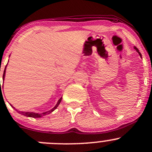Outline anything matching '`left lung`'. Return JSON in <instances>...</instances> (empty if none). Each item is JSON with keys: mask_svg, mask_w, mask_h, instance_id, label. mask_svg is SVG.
<instances>
[{"mask_svg": "<svg viewBox=\"0 0 152 152\" xmlns=\"http://www.w3.org/2000/svg\"><path fill=\"white\" fill-rule=\"evenodd\" d=\"M134 49H135L136 50H137V51L138 52V53H139V55H140V56H142V55H141V53H140V52H139V49H138V48H137V47H136V46H134Z\"/></svg>", "mask_w": 152, "mask_h": 152, "instance_id": "8db88e82", "label": "left lung"}]
</instances>
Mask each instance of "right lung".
Returning a JSON list of instances; mask_svg holds the SVG:
<instances>
[{"instance_id": "1", "label": "right lung", "mask_w": 152, "mask_h": 152, "mask_svg": "<svg viewBox=\"0 0 152 152\" xmlns=\"http://www.w3.org/2000/svg\"><path fill=\"white\" fill-rule=\"evenodd\" d=\"M6 66H7V65H6ZM6 68H5V69H4V72H3V81H4L5 74H6ZM0 82H1V81H0ZM0 88H1V86L0 87ZM61 100H62V97H61V98L60 99H59L58 102H57L56 105L54 106L53 109H52L51 110H50V111H46V112H43V113H42V114H38V113H34V112H26V111H25V112H24V111H18V113H19V114L23 115V116H28V117H33V118H40V117H42L43 116H45V115H47V114H50V113H51L52 111H53L54 110H55L56 109L57 107H58V106L59 105V104H60V103H61ZM10 106H11L13 108V109H15V108L13 107V106H12L11 104H10Z\"/></svg>"}]
</instances>
